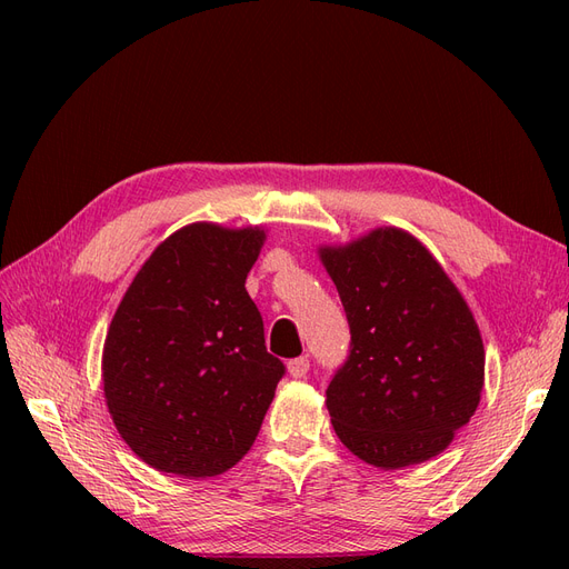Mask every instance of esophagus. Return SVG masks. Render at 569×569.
<instances>
[{"label":"esophagus","instance_id":"obj_1","mask_svg":"<svg viewBox=\"0 0 569 569\" xmlns=\"http://www.w3.org/2000/svg\"><path fill=\"white\" fill-rule=\"evenodd\" d=\"M287 370L291 377H297V380H301V377H306V372L311 370V360H308V356H299V358H291L287 363Z\"/></svg>","mask_w":569,"mask_h":569}]
</instances>
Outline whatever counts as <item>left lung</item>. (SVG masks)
<instances>
[{
    "mask_svg": "<svg viewBox=\"0 0 569 569\" xmlns=\"http://www.w3.org/2000/svg\"><path fill=\"white\" fill-rule=\"evenodd\" d=\"M320 258L351 330L349 356L325 391L337 437L382 470L439 456L485 387V343L468 303L399 228L322 247Z\"/></svg>",
    "mask_w": 569,
    "mask_h": 569,
    "instance_id": "left-lung-1",
    "label": "left lung"
}]
</instances>
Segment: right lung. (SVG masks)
<instances>
[{
  "mask_svg": "<svg viewBox=\"0 0 569 569\" xmlns=\"http://www.w3.org/2000/svg\"><path fill=\"white\" fill-rule=\"evenodd\" d=\"M266 232L192 222L134 274L101 356L118 435L151 468L216 477L247 456L282 380L244 287Z\"/></svg>",
  "mask_w": 569,
  "mask_h": 569,
  "instance_id": "add662e5",
  "label": "right lung"
}]
</instances>
